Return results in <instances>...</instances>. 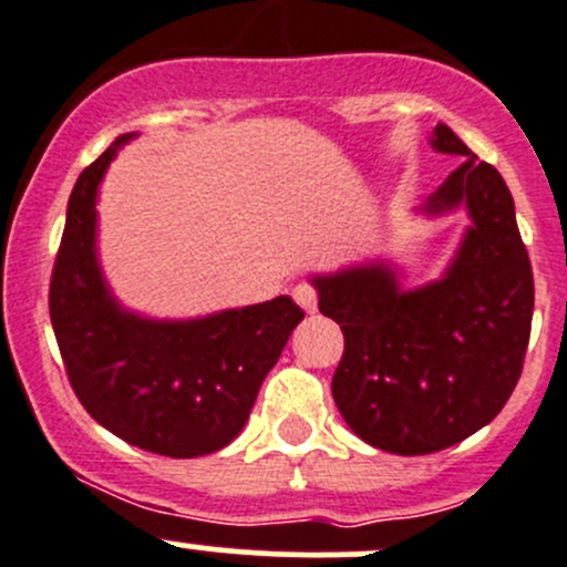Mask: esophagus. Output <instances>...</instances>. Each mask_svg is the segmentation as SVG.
Returning <instances> with one entry per match:
<instances>
[{"instance_id": "34e87169", "label": "esophagus", "mask_w": 567, "mask_h": 567, "mask_svg": "<svg viewBox=\"0 0 567 567\" xmlns=\"http://www.w3.org/2000/svg\"><path fill=\"white\" fill-rule=\"evenodd\" d=\"M293 299L299 301V305L305 307L307 312H316V307H318V290L312 288V285L301 282V285H296V290H293Z\"/></svg>"}]
</instances>
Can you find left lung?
<instances>
[{
	"label": "left lung",
	"instance_id": "obj_1",
	"mask_svg": "<svg viewBox=\"0 0 567 567\" xmlns=\"http://www.w3.org/2000/svg\"><path fill=\"white\" fill-rule=\"evenodd\" d=\"M433 147L463 164L427 210L472 216L447 277L403 293L384 266L318 277V310L346 351L331 394L359 439L394 455H427L488 425L516 390L529 346L535 282L513 194L444 123Z\"/></svg>",
	"mask_w": 567,
	"mask_h": 567
}]
</instances>
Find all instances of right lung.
<instances>
[{
    "label": "right lung",
    "mask_w": 567,
    "mask_h": 567,
    "mask_svg": "<svg viewBox=\"0 0 567 567\" xmlns=\"http://www.w3.org/2000/svg\"><path fill=\"white\" fill-rule=\"evenodd\" d=\"M131 134L79 175L49 285V312L68 381L95 422L134 447L197 458L247 425L262 379L305 310L290 296L219 316L156 323L109 296L95 260V194Z\"/></svg>",
    "instance_id": "add662e5"
}]
</instances>
